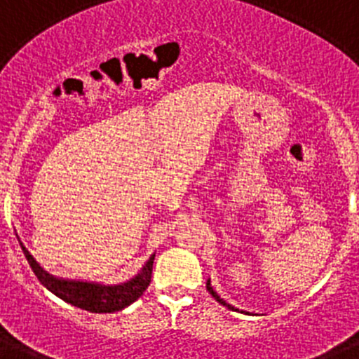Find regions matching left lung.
Here are the masks:
<instances>
[{"label": "left lung", "instance_id": "1", "mask_svg": "<svg viewBox=\"0 0 359 359\" xmlns=\"http://www.w3.org/2000/svg\"><path fill=\"white\" fill-rule=\"evenodd\" d=\"M207 291H208V293H210V294H212V297H214V298H215V300H217V302H219V304H221V306L228 307V309H231V311H237V309H236V307H231V306H230V304H226V302H224L223 298H221V297H219V294H217V293H215V291H214V287H212V284H210V278H208V280H207Z\"/></svg>", "mask_w": 359, "mask_h": 359}]
</instances>
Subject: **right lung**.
I'll return each mask as SVG.
<instances>
[{
  "instance_id": "1",
  "label": "right lung",
  "mask_w": 359,
  "mask_h": 359,
  "mask_svg": "<svg viewBox=\"0 0 359 359\" xmlns=\"http://www.w3.org/2000/svg\"><path fill=\"white\" fill-rule=\"evenodd\" d=\"M19 244H21V250H23L25 257H27L32 271L36 273V277L39 278V282L46 290L52 291L53 294H57L65 302L72 304L75 307H81L84 311H90V313H115V311H122L123 307L131 306L135 300H138L144 294V291L147 290L149 284H151L154 255L149 257V261L140 269V273L133 277L131 280L123 282V284H115V286H106V284H97V282L68 280V278L53 277V275L44 271L37 264V261L25 248L23 243Z\"/></svg>"
}]
</instances>
